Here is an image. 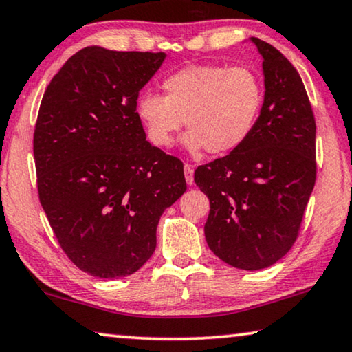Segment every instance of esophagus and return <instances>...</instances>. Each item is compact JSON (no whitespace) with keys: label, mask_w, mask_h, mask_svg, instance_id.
Segmentation results:
<instances>
[{"label":"esophagus","mask_w":352,"mask_h":352,"mask_svg":"<svg viewBox=\"0 0 352 352\" xmlns=\"http://www.w3.org/2000/svg\"><path fill=\"white\" fill-rule=\"evenodd\" d=\"M185 178L188 185H192L194 183V169L191 164H185Z\"/></svg>","instance_id":"esophagus-1"}]
</instances>
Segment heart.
<instances>
[{
  "mask_svg": "<svg viewBox=\"0 0 352 352\" xmlns=\"http://www.w3.org/2000/svg\"><path fill=\"white\" fill-rule=\"evenodd\" d=\"M162 90L164 96L146 91L135 102L146 139L158 148L174 144L185 122L188 150L228 155L250 138L262 107L259 77L242 66H186L167 76Z\"/></svg>",
  "mask_w": 352,
  "mask_h": 352,
  "instance_id": "obj_1",
  "label": "heart"
}]
</instances>
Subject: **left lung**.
I'll use <instances>...</instances> for the list:
<instances>
[{
	"mask_svg": "<svg viewBox=\"0 0 352 352\" xmlns=\"http://www.w3.org/2000/svg\"><path fill=\"white\" fill-rule=\"evenodd\" d=\"M251 41L264 60L258 122L242 146L199 166L194 182L210 201V250L237 269L261 270L298 237L316 182V122L296 67L269 42Z\"/></svg>",
	"mask_w": 352,
	"mask_h": 352,
	"instance_id": "8db88e82",
	"label": "left lung"
}]
</instances>
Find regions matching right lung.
<instances>
[{
	"mask_svg": "<svg viewBox=\"0 0 352 352\" xmlns=\"http://www.w3.org/2000/svg\"><path fill=\"white\" fill-rule=\"evenodd\" d=\"M164 58L85 47L42 98L33 138L39 201L61 250L91 276L138 272L156 248L162 212L186 191L183 162L146 142L135 115Z\"/></svg>",
	"mask_w": 352,
	"mask_h": 352,
	"instance_id": "1",
	"label": "right lung"
}]
</instances>
